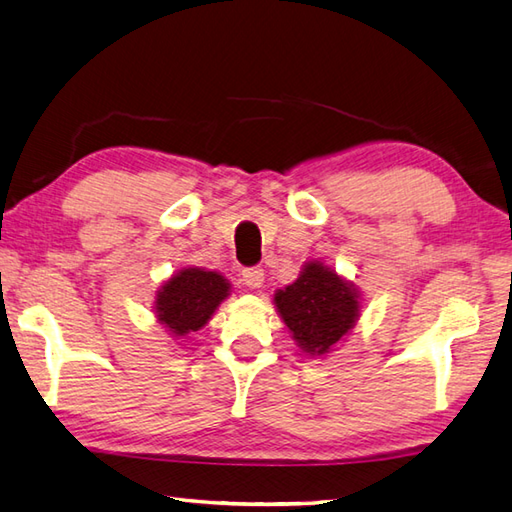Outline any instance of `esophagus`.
Listing matches in <instances>:
<instances>
[{
    "instance_id": "1",
    "label": "esophagus",
    "mask_w": 512,
    "mask_h": 512,
    "mask_svg": "<svg viewBox=\"0 0 512 512\" xmlns=\"http://www.w3.org/2000/svg\"><path fill=\"white\" fill-rule=\"evenodd\" d=\"M241 278H243V283H245L249 289H258V287H263V283H265V271L258 269V267L243 269Z\"/></svg>"
}]
</instances>
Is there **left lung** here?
Wrapping results in <instances>:
<instances>
[{"instance_id": "obj_1", "label": "left lung", "mask_w": 512, "mask_h": 512, "mask_svg": "<svg viewBox=\"0 0 512 512\" xmlns=\"http://www.w3.org/2000/svg\"><path fill=\"white\" fill-rule=\"evenodd\" d=\"M274 307L305 356L327 358L360 320L362 294L331 265L311 258L294 283L276 289Z\"/></svg>"}]
</instances>
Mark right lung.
Masks as SVG:
<instances>
[{"instance_id":"1","label":"right lung","mask_w":512,"mask_h":512,"mask_svg":"<svg viewBox=\"0 0 512 512\" xmlns=\"http://www.w3.org/2000/svg\"><path fill=\"white\" fill-rule=\"evenodd\" d=\"M232 296V283L221 271L181 267L165 278L154 294V318L174 342H187L212 320Z\"/></svg>"}]
</instances>
